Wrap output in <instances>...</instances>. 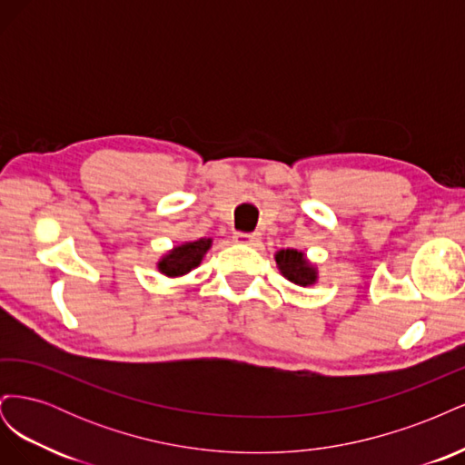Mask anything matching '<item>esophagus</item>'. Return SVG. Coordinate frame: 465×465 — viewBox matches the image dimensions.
<instances>
[{
    "instance_id": "1",
    "label": "esophagus",
    "mask_w": 465,
    "mask_h": 465,
    "mask_svg": "<svg viewBox=\"0 0 465 465\" xmlns=\"http://www.w3.org/2000/svg\"><path fill=\"white\" fill-rule=\"evenodd\" d=\"M232 241L236 244H256L260 241L258 232H234Z\"/></svg>"
}]
</instances>
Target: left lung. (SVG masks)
I'll return each instance as SVG.
<instances>
[{
	"label": "left lung",
	"mask_w": 465,
	"mask_h": 465,
	"mask_svg": "<svg viewBox=\"0 0 465 465\" xmlns=\"http://www.w3.org/2000/svg\"><path fill=\"white\" fill-rule=\"evenodd\" d=\"M275 263L281 275L289 279L291 283L301 287H311L318 281V267L306 258L304 252L287 248L275 252Z\"/></svg>",
	"instance_id": "obj_1"
}]
</instances>
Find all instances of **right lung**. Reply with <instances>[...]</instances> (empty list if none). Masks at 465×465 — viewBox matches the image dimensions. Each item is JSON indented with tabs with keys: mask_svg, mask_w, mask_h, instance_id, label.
Masks as SVG:
<instances>
[{
	"mask_svg": "<svg viewBox=\"0 0 465 465\" xmlns=\"http://www.w3.org/2000/svg\"><path fill=\"white\" fill-rule=\"evenodd\" d=\"M211 244H213V238H198V241L182 242L173 250H168L157 262V270L171 279L186 275L202 263Z\"/></svg>",
	"mask_w": 465,
	"mask_h": 465,
	"instance_id": "1",
	"label": "right lung"
}]
</instances>
